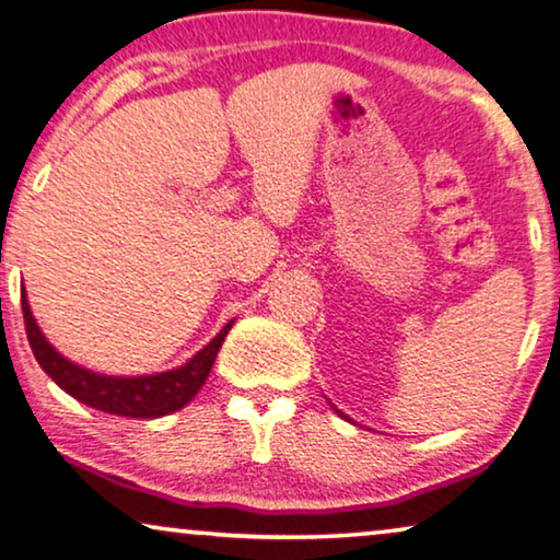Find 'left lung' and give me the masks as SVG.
<instances>
[{
    "instance_id": "8db88e82",
    "label": "left lung",
    "mask_w": 560,
    "mask_h": 560,
    "mask_svg": "<svg viewBox=\"0 0 560 560\" xmlns=\"http://www.w3.org/2000/svg\"><path fill=\"white\" fill-rule=\"evenodd\" d=\"M331 408H334V411H336V413H339V416H341V419H346V421H351V419H349V416H346L343 411H339V408H336L334 404H331ZM351 423H353V421H351Z\"/></svg>"
}]
</instances>
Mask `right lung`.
<instances>
[{
	"label": "right lung",
	"mask_w": 560,
	"mask_h": 560,
	"mask_svg": "<svg viewBox=\"0 0 560 560\" xmlns=\"http://www.w3.org/2000/svg\"><path fill=\"white\" fill-rule=\"evenodd\" d=\"M22 314L26 326V339L44 369L55 384L74 396L77 401L96 408V411L127 416V419H159V416L174 413L191 401L199 394V388L207 384V376L214 366L217 353L224 343L229 328L234 326V318L211 339L201 351L182 363V366L162 371V374L147 376H106L89 371L79 363L69 361L47 341L37 326V318L32 316L30 299L22 289Z\"/></svg>",
	"instance_id": "add662e5"
}]
</instances>
